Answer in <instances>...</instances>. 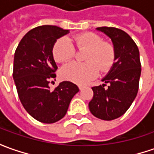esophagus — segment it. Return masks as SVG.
Returning a JSON list of instances; mask_svg holds the SVG:
<instances>
[{"instance_id":"1","label":"esophagus","mask_w":154,"mask_h":154,"mask_svg":"<svg viewBox=\"0 0 154 154\" xmlns=\"http://www.w3.org/2000/svg\"><path fill=\"white\" fill-rule=\"evenodd\" d=\"M83 88H84V86H82V85H80V86H79V89H80V90H82Z\"/></svg>"}]
</instances>
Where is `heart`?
I'll list each match as a JSON object with an SVG mask.
<instances>
[{"mask_svg": "<svg viewBox=\"0 0 154 154\" xmlns=\"http://www.w3.org/2000/svg\"><path fill=\"white\" fill-rule=\"evenodd\" d=\"M74 46L79 51H86L85 63L70 62L61 70L62 79L77 84H85L94 79L98 73L108 72L116 60V50L110 42L103 41L96 33L82 32L74 36ZM55 61L60 63L67 62L74 58V45L67 38L57 39L52 48Z\"/></svg>", "mask_w": 154, "mask_h": 154, "instance_id": "heart-1", "label": "heart"}]
</instances>
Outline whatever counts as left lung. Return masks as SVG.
<instances>
[{
  "mask_svg": "<svg viewBox=\"0 0 154 154\" xmlns=\"http://www.w3.org/2000/svg\"><path fill=\"white\" fill-rule=\"evenodd\" d=\"M112 40L116 62L102 81L105 84L93 86V97L89 109L99 119L110 121L122 116L137 95L141 65L138 47L131 37L115 27H98ZM106 84L109 85L104 88Z\"/></svg>",
  "mask_w": 154,
  "mask_h": 154,
  "instance_id": "1",
  "label": "left lung"
}]
</instances>
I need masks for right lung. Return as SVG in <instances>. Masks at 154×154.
Masks as SVG:
<instances>
[{
	"mask_svg": "<svg viewBox=\"0 0 154 154\" xmlns=\"http://www.w3.org/2000/svg\"><path fill=\"white\" fill-rule=\"evenodd\" d=\"M68 32L56 26L35 27L23 37L15 51L13 77L20 100L33 118L44 123L61 120L79 92L70 81L60 83L53 91L49 86L57 69L53 45Z\"/></svg>",
	"mask_w": 154,
	"mask_h": 154,
	"instance_id": "obj_1",
	"label": "right lung"
}]
</instances>
